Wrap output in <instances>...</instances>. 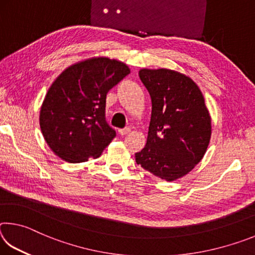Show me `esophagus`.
<instances>
[{
  "label": "esophagus",
  "mask_w": 255,
  "mask_h": 255,
  "mask_svg": "<svg viewBox=\"0 0 255 255\" xmlns=\"http://www.w3.org/2000/svg\"><path fill=\"white\" fill-rule=\"evenodd\" d=\"M129 131H130V128H128V127L123 128V129H119V130H118V132H119L122 136L127 135V133H128Z\"/></svg>",
  "instance_id": "34e87169"
}]
</instances>
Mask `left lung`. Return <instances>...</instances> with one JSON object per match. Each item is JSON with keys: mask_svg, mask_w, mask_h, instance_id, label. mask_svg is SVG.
Wrapping results in <instances>:
<instances>
[{"mask_svg": "<svg viewBox=\"0 0 255 255\" xmlns=\"http://www.w3.org/2000/svg\"><path fill=\"white\" fill-rule=\"evenodd\" d=\"M139 79L152 100L145 147L137 164L165 181L188 174L201 161L211 135V119L198 85L187 75L143 68Z\"/></svg>", "mask_w": 255, "mask_h": 255, "instance_id": "1", "label": "left lung"}]
</instances>
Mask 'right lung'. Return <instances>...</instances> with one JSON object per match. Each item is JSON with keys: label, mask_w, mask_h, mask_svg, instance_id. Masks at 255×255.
Here are the masks:
<instances>
[{"label": "right lung", "mask_w": 255, "mask_h": 255, "mask_svg": "<svg viewBox=\"0 0 255 255\" xmlns=\"http://www.w3.org/2000/svg\"><path fill=\"white\" fill-rule=\"evenodd\" d=\"M130 70L107 57L90 58L66 68L48 90L40 109L46 143L70 163L101 155L116 136L106 120V98Z\"/></svg>", "instance_id": "1"}]
</instances>
